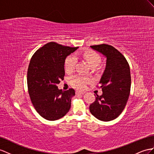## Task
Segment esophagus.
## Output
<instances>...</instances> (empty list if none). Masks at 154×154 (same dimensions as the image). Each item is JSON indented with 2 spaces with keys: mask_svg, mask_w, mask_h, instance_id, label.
I'll return each instance as SVG.
<instances>
[{
  "mask_svg": "<svg viewBox=\"0 0 154 154\" xmlns=\"http://www.w3.org/2000/svg\"><path fill=\"white\" fill-rule=\"evenodd\" d=\"M75 93L77 94H84L85 93V92H82V91H76Z\"/></svg>",
  "mask_w": 154,
  "mask_h": 154,
  "instance_id": "esophagus-1",
  "label": "esophagus"
}]
</instances>
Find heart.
Here are the masks:
<instances>
[{
	"mask_svg": "<svg viewBox=\"0 0 154 154\" xmlns=\"http://www.w3.org/2000/svg\"><path fill=\"white\" fill-rule=\"evenodd\" d=\"M77 57H81L87 62L92 68H95L99 65L101 62V57L100 55L92 50H85L81 52L75 53V55L70 54L67 57L64 61V68L66 73H72L77 62ZM92 79L88 77L77 75L70 78L69 83L73 88L79 90L84 89L86 85L91 82Z\"/></svg>",
	"mask_w": 154,
	"mask_h": 154,
	"instance_id": "1",
	"label": "heart"
}]
</instances>
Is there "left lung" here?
Segmentation results:
<instances>
[{"mask_svg":"<svg viewBox=\"0 0 154 154\" xmlns=\"http://www.w3.org/2000/svg\"><path fill=\"white\" fill-rule=\"evenodd\" d=\"M107 57L106 68L100 81L101 96L90 105V111L98 120H115L124 111L131 89V73L128 62L119 51L112 45L100 44L90 46Z\"/></svg>","mask_w":154,"mask_h":154,"instance_id":"left-lung-1","label":"left lung"}]
</instances>
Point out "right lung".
<instances>
[{
  "instance_id": "add662e5",
  "label": "right lung",
  "mask_w": 154,
  "mask_h": 154,
  "mask_svg": "<svg viewBox=\"0 0 154 154\" xmlns=\"http://www.w3.org/2000/svg\"><path fill=\"white\" fill-rule=\"evenodd\" d=\"M78 47L49 42L32 55L27 71V86L31 102L45 119L57 120L65 116L71 107L75 90L66 91L57 85L65 75L64 61Z\"/></svg>"
}]
</instances>
